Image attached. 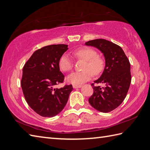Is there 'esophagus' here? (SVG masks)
<instances>
[{"label": "esophagus", "instance_id": "esophagus-1", "mask_svg": "<svg viewBox=\"0 0 150 150\" xmlns=\"http://www.w3.org/2000/svg\"><path fill=\"white\" fill-rule=\"evenodd\" d=\"M82 86L81 84H73V88H81Z\"/></svg>", "mask_w": 150, "mask_h": 150}]
</instances>
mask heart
Segmentation results:
<instances>
[{
  "mask_svg": "<svg viewBox=\"0 0 150 150\" xmlns=\"http://www.w3.org/2000/svg\"><path fill=\"white\" fill-rule=\"evenodd\" d=\"M73 55L78 59L85 60L82 66L83 70L73 72L69 75L66 81L71 84H81L91 79L93 73L97 75L103 71L104 67V60L97 56L96 51L91 47H81L73 51ZM60 69L63 71H71L73 67L72 58L68 53H64L59 61Z\"/></svg>",
  "mask_w": 150,
  "mask_h": 150,
  "instance_id": "obj_1",
  "label": "heart"
}]
</instances>
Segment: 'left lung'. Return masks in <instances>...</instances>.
Returning a JSON list of instances; mask_svg holds the SVG:
<instances>
[{"label": "left lung", "mask_w": 150, "mask_h": 150, "mask_svg": "<svg viewBox=\"0 0 150 150\" xmlns=\"http://www.w3.org/2000/svg\"><path fill=\"white\" fill-rule=\"evenodd\" d=\"M85 44L101 51L106 60L103 74L91 84L93 93L88 101L100 112H110L120 105L128 93L132 81L129 61L122 49L109 40L95 39ZM99 83L106 86L103 88L94 86Z\"/></svg>", "instance_id": "left-lung-1"}]
</instances>
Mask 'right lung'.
Masks as SVG:
<instances>
[{"instance_id": "add662e5", "label": "right lung", "mask_w": 150, "mask_h": 150, "mask_svg": "<svg viewBox=\"0 0 150 150\" xmlns=\"http://www.w3.org/2000/svg\"><path fill=\"white\" fill-rule=\"evenodd\" d=\"M68 49L66 44L44 46L33 53L22 69L21 87L25 99L31 109L42 117H52L59 114L73 90L71 84L54 88L64 80L59 61Z\"/></svg>"}]
</instances>
